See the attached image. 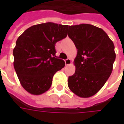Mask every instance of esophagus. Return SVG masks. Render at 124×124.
<instances>
[{"label":"esophagus","mask_w":124,"mask_h":124,"mask_svg":"<svg viewBox=\"0 0 124 124\" xmlns=\"http://www.w3.org/2000/svg\"><path fill=\"white\" fill-rule=\"evenodd\" d=\"M65 64H66V65H67V66L71 64H72L71 60H70V58H68V59L65 60Z\"/></svg>","instance_id":"34e87169"}]
</instances>
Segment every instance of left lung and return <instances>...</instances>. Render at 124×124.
Here are the masks:
<instances>
[{
    "mask_svg": "<svg viewBox=\"0 0 124 124\" xmlns=\"http://www.w3.org/2000/svg\"><path fill=\"white\" fill-rule=\"evenodd\" d=\"M68 36L78 49L75 73L68 86L81 98L95 95L104 86L113 70L114 44L101 28L88 24L69 26Z\"/></svg>",
    "mask_w": 124,
    "mask_h": 124,
    "instance_id": "1",
    "label": "left lung"
}]
</instances>
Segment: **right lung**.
Returning <instances> with one entry per match:
<instances>
[{"instance_id":"add662e5","label":"right lung","mask_w":124,"mask_h":124,"mask_svg":"<svg viewBox=\"0 0 124 124\" xmlns=\"http://www.w3.org/2000/svg\"><path fill=\"white\" fill-rule=\"evenodd\" d=\"M68 25L39 24L26 29L18 38L13 50L14 67L20 84L33 95L48 91L57 71L64 67L56 56L55 44L67 36Z\"/></svg>"}]
</instances>
